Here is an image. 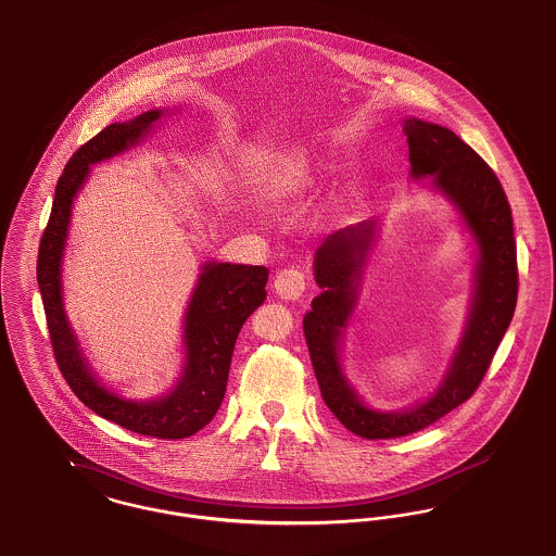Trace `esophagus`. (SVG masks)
<instances>
[{"label":"esophagus","instance_id":"1","mask_svg":"<svg viewBox=\"0 0 556 556\" xmlns=\"http://www.w3.org/2000/svg\"><path fill=\"white\" fill-rule=\"evenodd\" d=\"M274 289L276 293L287 299V301H295L299 296L305 293V276L291 267V269H282L276 274V280H274Z\"/></svg>","mask_w":556,"mask_h":556}]
</instances>
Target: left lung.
<instances>
[{
	"label": "left lung",
	"instance_id": "1",
	"mask_svg": "<svg viewBox=\"0 0 556 556\" xmlns=\"http://www.w3.org/2000/svg\"><path fill=\"white\" fill-rule=\"evenodd\" d=\"M408 179L430 177V189L455 211L470 236L475 269L468 316L443 379L424 401L403 408L370 407L343 367V337L354 320L381 219L348 225L318 247L314 280L323 289L303 316L309 358L327 407L363 439L413 434L466 403L479 388L517 307V244L506 193L481 155L453 130L405 117Z\"/></svg>",
	"mask_w": 556,
	"mask_h": 556
}]
</instances>
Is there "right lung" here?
<instances>
[{"label":"right lung","mask_w":556,"mask_h":556,"mask_svg":"<svg viewBox=\"0 0 556 556\" xmlns=\"http://www.w3.org/2000/svg\"><path fill=\"white\" fill-rule=\"evenodd\" d=\"M168 110H149L113 122L77 149L54 191L52 213L41 236L38 287L54 356L75 396L113 424L155 439H186L202 430L219 410L238 333L265 301L269 269L263 265L204 261L184 314V367L175 386L153 399L117 394L90 365L65 309L63 261L77 193L94 164L137 148Z\"/></svg>","instance_id":"1"}]
</instances>
